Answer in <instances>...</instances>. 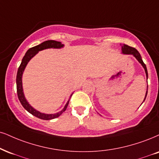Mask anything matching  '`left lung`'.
Wrapping results in <instances>:
<instances>
[{"label":"left lung","mask_w":159,"mask_h":159,"mask_svg":"<svg viewBox=\"0 0 159 159\" xmlns=\"http://www.w3.org/2000/svg\"><path fill=\"white\" fill-rule=\"evenodd\" d=\"M121 53H122V54H130V55H133L135 58L137 60H138L139 62V63L142 66V67L144 68V71H145V74H146L147 80H148V70H147L146 65L144 63V62H143V60H142V57H141L139 52L138 51H137L135 48H133V47H130V46H127V45L123 44L122 46H121ZM147 94H148V89H147L145 97H144V101H143V102H144V100H145Z\"/></svg>","instance_id":"left-lung-1"}]
</instances>
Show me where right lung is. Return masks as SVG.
Wrapping results in <instances>:
<instances>
[{
    "label": "right lung",
    "instance_id": "add662e5",
    "mask_svg": "<svg viewBox=\"0 0 159 159\" xmlns=\"http://www.w3.org/2000/svg\"><path fill=\"white\" fill-rule=\"evenodd\" d=\"M64 45L62 44L61 42H58V41L55 40H46L44 41L42 43L38 45V46L32 47V48H29L25 53V56L23 57L22 59V61L20 65L18 70H17V78H16V84H17V97L20 102L21 105H23V107L28 111L29 113H30L31 114H32L34 116L38 117V118L40 119H43V120H51V119L57 118L58 116H60L62 113L66 111L67 108L68 103H69L70 99H68L67 103L65 105L64 108L60 111V112L56 113H51V114H48V113H41L40 111L35 110L32 106H31L30 104L28 102V101L25 99L24 93H23V83H22V76L23 71H24L25 67H26L28 62L30 61V60L33 57L36 55L40 51L47 49V48H63ZM73 94V93H72ZM72 94L70 96V98L71 97Z\"/></svg>",
    "mask_w": 159,
    "mask_h": 159
}]
</instances>
